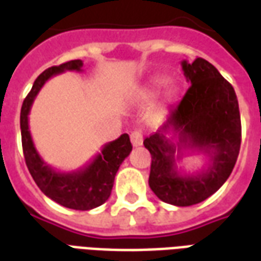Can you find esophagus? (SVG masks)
I'll return each mask as SVG.
<instances>
[{
  "instance_id": "1",
  "label": "esophagus",
  "mask_w": 261,
  "mask_h": 261,
  "mask_svg": "<svg viewBox=\"0 0 261 261\" xmlns=\"http://www.w3.org/2000/svg\"><path fill=\"white\" fill-rule=\"evenodd\" d=\"M130 140H131V144L134 145V147H140L142 145V133L141 131H133L130 134Z\"/></svg>"
}]
</instances>
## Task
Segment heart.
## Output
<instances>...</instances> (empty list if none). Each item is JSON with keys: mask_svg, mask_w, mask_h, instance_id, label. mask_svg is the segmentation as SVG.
<instances>
[{"mask_svg": "<svg viewBox=\"0 0 261 261\" xmlns=\"http://www.w3.org/2000/svg\"><path fill=\"white\" fill-rule=\"evenodd\" d=\"M156 82H158V84H162L164 81H162V80H158V81H156Z\"/></svg>", "mask_w": 261, "mask_h": 261, "instance_id": "heart-1", "label": "heart"}]
</instances>
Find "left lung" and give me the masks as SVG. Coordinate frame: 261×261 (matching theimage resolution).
Here are the masks:
<instances>
[{
    "label": "left lung",
    "instance_id": "obj_1",
    "mask_svg": "<svg viewBox=\"0 0 261 261\" xmlns=\"http://www.w3.org/2000/svg\"><path fill=\"white\" fill-rule=\"evenodd\" d=\"M190 88L164 124L144 140L151 153L149 187L164 202L189 207L213 196L232 173L241 149V114L235 89L207 60L181 61ZM185 149L207 155V166L181 174L175 162Z\"/></svg>",
    "mask_w": 261,
    "mask_h": 261
}]
</instances>
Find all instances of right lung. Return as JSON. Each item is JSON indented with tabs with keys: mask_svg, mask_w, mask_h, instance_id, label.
I'll return each mask as SVG.
<instances>
[{
	"mask_svg": "<svg viewBox=\"0 0 261 261\" xmlns=\"http://www.w3.org/2000/svg\"><path fill=\"white\" fill-rule=\"evenodd\" d=\"M82 65L84 63L81 60H72L50 67L37 76L20 109V134L26 166L39 189L63 207L86 211L102 205L110 197L114 176L133 149L128 134H121L117 140L103 145L102 152L97 153L84 168L72 172H60L43 161L29 131L32 105L43 85L51 76L64 71H82Z\"/></svg>",
	"mask_w": 261,
	"mask_h": 261,
	"instance_id": "add662e5",
	"label": "right lung"
}]
</instances>
